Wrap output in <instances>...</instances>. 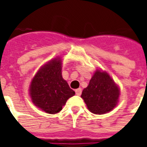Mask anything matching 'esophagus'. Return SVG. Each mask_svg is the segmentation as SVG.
Wrapping results in <instances>:
<instances>
[{
	"mask_svg": "<svg viewBox=\"0 0 147 147\" xmlns=\"http://www.w3.org/2000/svg\"><path fill=\"white\" fill-rule=\"evenodd\" d=\"M76 95H81V94H82V89H81V88H79V89L76 90Z\"/></svg>",
	"mask_w": 147,
	"mask_h": 147,
	"instance_id": "1",
	"label": "esophagus"
}]
</instances>
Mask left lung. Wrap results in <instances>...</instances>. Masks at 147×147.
I'll return each instance as SVG.
<instances>
[{
	"label": "left lung",
	"mask_w": 147,
	"mask_h": 147,
	"mask_svg": "<svg viewBox=\"0 0 147 147\" xmlns=\"http://www.w3.org/2000/svg\"><path fill=\"white\" fill-rule=\"evenodd\" d=\"M119 95L120 90L111 77L106 72L97 70L81 97L90 112L104 114L116 107Z\"/></svg>",
	"instance_id": "8db88e82"
}]
</instances>
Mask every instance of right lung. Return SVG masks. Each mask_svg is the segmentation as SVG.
Here are the masks:
<instances>
[{
    "label": "right lung",
    "mask_w": 147,
    "mask_h": 147,
    "mask_svg": "<svg viewBox=\"0 0 147 147\" xmlns=\"http://www.w3.org/2000/svg\"><path fill=\"white\" fill-rule=\"evenodd\" d=\"M30 94L34 105L50 114L60 112L67 99L75 95V91L62 78L60 58L39 69L32 80Z\"/></svg>",
    "instance_id": "add662e5"
}]
</instances>
